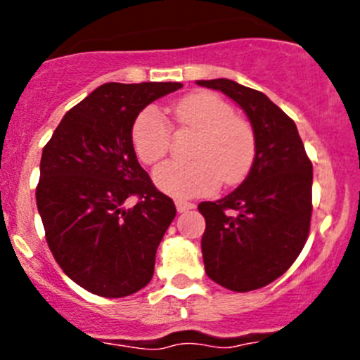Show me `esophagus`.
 Returning <instances> with one entry per match:
<instances>
[{
	"mask_svg": "<svg viewBox=\"0 0 360 360\" xmlns=\"http://www.w3.org/2000/svg\"><path fill=\"white\" fill-rule=\"evenodd\" d=\"M176 209L177 212H186V210L195 209V203L186 200H176Z\"/></svg>",
	"mask_w": 360,
	"mask_h": 360,
	"instance_id": "1",
	"label": "esophagus"
}]
</instances>
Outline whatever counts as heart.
<instances>
[{"mask_svg": "<svg viewBox=\"0 0 360 360\" xmlns=\"http://www.w3.org/2000/svg\"><path fill=\"white\" fill-rule=\"evenodd\" d=\"M172 116L181 130L198 132L191 148L193 162H169L153 174L155 184L174 197H197L216 190L219 183L238 184L256 157V136L248 120L233 115L230 104L212 92H193L177 101ZM137 158L155 165L172 146V129L157 108L137 115L132 127Z\"/></svg>", "mask_w": 360, "mask_h": 360, "instance_id": "heart-1", "label": "heart"}]
</instances>
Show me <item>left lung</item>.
<instances>
[{"label": "left lung", "mask_w": 360, "mask_h": 360, "mask_svg": "<svg viewBox=\"0 0 360 360\" xmlns=\"http://www.w3.org/2000/svg\"><path fill=\"white\" fill-rule=\"evenodd\" d=\"M221 90L252 123L256 157L244 183L217 202H202V254L214 282L235 292L268 285L304 248L311 219V160L296 123L263 92L226 78L200 79Z\"/></svg>", "instance_id": "left-lung-1"}]
</instances>
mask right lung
<instances>
[{
    "instance_id": "obj_1",
    "label": "right lung",
    "mask_w": 360,
    "mask_h": 360,
    "mask_svg": "<svg viewBox=\"0 0 360 360\" xmlns=\"http://www.w3.org/2000/svg\"><path fill=\"white\" fill-rule=\"evenodd\" d=\"M183 83H104L71 108L43 148L36 205L53 257L71 281L103 297L150 284L176 217L132 146L137 115ZM129 196L138 203L122 207Z\"/></svg>"
}]
</instances>
